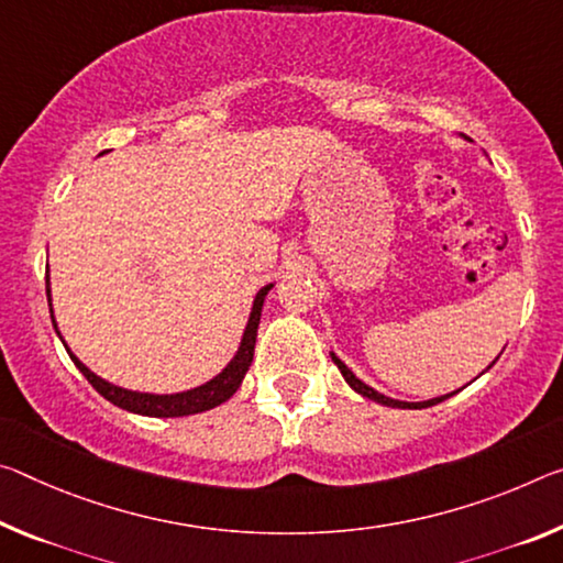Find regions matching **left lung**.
<instances>
[{
  "instance_id": "8db88e82",
  "label": "left lung",
  "mask_w": 563,
  "mask_h": 563,
  "mask_svg": "<svg viewBox=\"0 0 563 563\" xmlns=\"http://www.w3.org/2000/svg\"><path fill=\"white\" fill-rule=\"evenodd\" d=\"M330 358H333V363L338 365V371L343 373V378H345V383L347 386H351L355 394H361L363 398H371V400H376V404H380V406H390V408H428V406H435V404H441V400H445V398H451L453 394H449V396H441V398H431V400H421V404H408V400H396V398H388V396H383V394H378L376 388H371V386H365V383L361 380V378H355V373L347 368V365L338 358L335 353H330ZM490 368V365H488Z\"/></svg>"
}]
</instances>
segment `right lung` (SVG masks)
<instances>
[{"mask_svg": "<svg viewBox=\"0 0 563 563\" xmlns=\"http://www.w3.org/2000/svg\"><path fill=\"white\" fill-rule=\"evenodd\" d=\"M271 288H273V283L257 290V296L253 300V310H250V318H247V325H245V333H243V341H240L235 358L230 361L216 378L202 383V386H198V388L183 390V394L157 396V394H140V390H128V388L114 386V383L95 376V373L89 371L87 365L79 361L73 351H69L67 343L65 341H62V343H65L69 358L75 361L79 373H82V376L89 383H92V388L97 390V394L104 396L107 400H110V404L120 406L122 410H130V413H140V416H153V418H180V416L202 413V410H210V408H216L220 404H225V400L240 388V383H243L250 363H253L257 323H261L263 302H265L267 292H271ZM47 300H49L52 325H55V330H57V320H55V313H52V298H49V275H47ZM57 335H59V330H57Z\"/></svg>", "mask_w": 563, "mask_h": 563, "instance_id": "obj_1", "label": "right lung"}]
</instances>
